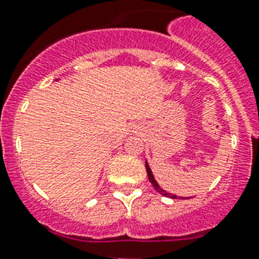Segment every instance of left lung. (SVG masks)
Masks as SVG:
<instances>
[{"label": "left lung", "mask_w": 259, "mask_h": 259, "mask_svg": "<svg viewBox=\"0 0 259 259\" xmlns=\"http://www.w3.org/2000/svg\"><path fill=\"white\" fill-rule=\"evenodd\" d=\"M145 168H146V173H148V177H149V181L152 183V185L154 187V189L157 191L158 193H161L162 196H166V197H170V199H179V197L176 196V195H173V193H169L166 192V191H164V189L158 185V183L156 181V179H154L153 173H152V170H150L149 165H148V161H145ZM180 199H184V197H180ZM185 199H189V197H185Z\"/></svg>", "instance_id": "obj_1"}]
</instances>
